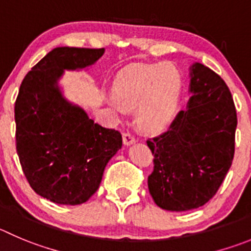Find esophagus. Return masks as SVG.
I'll list each match as a JSON object with an SVG mask.
<instances>
[{
	"label": "esophagus",
	"mask_w": 251,
	"mask_h": 251,
	"mask_svg": "<svg viewBox=\"0 0 251 251\" xmlns=\"http://www.w3.org/2000/svg\"><path fill=\"white\" fill-rule=\"evenodd\" d=\"M123 142L125 146H130V145H132L136 142V139H135V137H133L131 133L126 132L123 135Z\"/></svg>",
	"instance_id": "esophagus-1"
}]
</instances>
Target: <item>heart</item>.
Wrapping results in <instances>:
<instances>
[{
  "label": "heart",
  "mask_w": 251,
  "mask_h": 251,
  "mask_svg": "<svg viewBox=\"0 0 251 251\" xmlns=\"http://www.w3.org/2000/svg\"><path fill=\"white\" fill-rule=\"evenodd\" d=\"M181 73L171 64H133L118 74L109 104L135 107V116L146 130L166 127L175 118L182 94Z\"/></svg>",
  "instance_id": "b5f03b06"
}]
</instances>
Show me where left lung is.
I'll return each instance as SVG.
<instances>
[{
	"label": "left lung",
	"instance_id": "left-lung-1",
	"mask_svg": "<svg viewBox=\"0 0 251 251\" xmlns=\"http://www.w3.org/2000/svg\"><path fill=\"white\" fill-rule=\"evenodd\" d=\"M189 98L167 132L147 140L150 193L160 208L184 212L212 200L234 157L236 110L223 79L205 65L189 68Z\"/></svg>",
	"mask_w": 251,
	"mask_h": 251
}]
</instances>
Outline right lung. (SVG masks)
I'll return each instance as SVG.
<instances>
[{"mask_svg":"<svg viewBox=\"0 0 251 251\" xmlns=\"http://www.w3.org/2000/svg\"><path fill=\"white\" fill-rule=\"evenodd\" d=\"M104 51L57 47L21 84L15 104L16 149L28 183L53 203L86 202L99 188L107 162L123 146L119 131L94 123L59 86L64 70L85 69Z\"/></svg>","mask_w":251,"mask_h":251,"instance_id":"1","label":"right lung"}]
</instances>
